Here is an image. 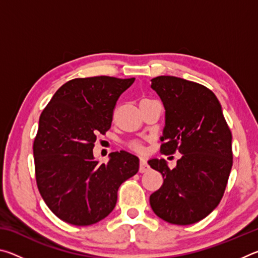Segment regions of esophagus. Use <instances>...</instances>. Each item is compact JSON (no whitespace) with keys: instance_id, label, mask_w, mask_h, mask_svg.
<instances>
[{"instance_id":"obj_1","label":"esophagus","mask_w":258,"mask_h":258,"mask_svg":"<svg viewBox=\"0 0 258 258\" xmlns=\"http://www.w3.org/2000/svg\"><path fill=\"white\" fill-rule=\"evenodd\" d=\"M150 169L149 165H148L147 160L145 158H141L140 159V168H139V172L140 173H146Z\"/></svg>"}]
</instances>
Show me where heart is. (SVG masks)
<instances>
[{
    "label": "heart",
    "instance_id": "obj_1",
    "mask_svg": "<svg viewBox=\"0 0 258 258\" xmlns=\"http://www.w3.org/2000/svg\"><path fill=\"white\" fill-rule=\"evenodd\" d=\"M128 148H130L131 150L137 151V152H143V151H145V146H143V143L141 141H138V140L130 142L128 143Z\"/></svg>",
    "mask_w": 258,
    "mask_h": 258
}]
</instances>
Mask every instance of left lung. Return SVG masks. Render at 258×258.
I'll return each instance as SVG.
<instances>
[{"instance_id":"left-lung-1","label":"left lung","mask_w":258,"mask_h":258,"mask_svg":"<svg viewBox=\"0 0 258 258\" xmlns=\"http://www.w3.org/2000/svg\"><path fill=\"white\" fill-rule=\"evenodd\" d=\"M151 87L165 107L161 154H182L175 168L150 159L164 183L150 196L152 211L176 225L197 223L223 197L232 168V134L216 95L206 86L174 76H158Z\"/></svg>"}]
</instances>
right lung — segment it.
<instances>
[{
	"label": "right lung",
	"instance_id": "obj_1",
	"mask_svg": "<svg viewBox=\"0 0 258 258\" xmlns=\"http://www.w3.org/2000/svg\"><path fill=\"white\" fill-rule=\"evenodd\" d=\"M135 78H75L60 87L42 111L33 151L38 191L52 213L73 225L103 220L117 203L123 182L139 171V158L111 152L94 159L97 135L110 128L120 94Z\"/></svg>",
	"mask_w": 258,
	"mask_h": 258
}]
</instances>
